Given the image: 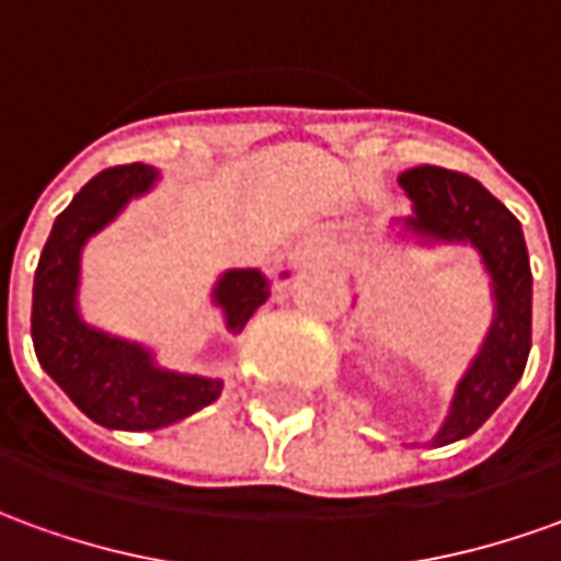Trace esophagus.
Returning a JSON list of instances; mask_svg holds the SVG:
<instances>
[{"label": "esophagus", "mask_w": 561, "mask_h": 561, "mask_svg": "<svg viewBox=\"0 0 561 561\" xmlns=\"http://www.w3.org/2000/svg\"><path fill=\"white\" fill-rule=\"evenodd\" d=\"M330 250H327V243L318 241V238H311V241L299 243V250H296V259L302 262V265H311V262H320V259L327 256Z\"/></svg>", "instance_id": "obj_1"}]
</instances>
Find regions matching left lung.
<instances>
[{
    "instance_id": "left-lung-1",
    "label": "left lung",
    "mask_w": 561,
    "mask_h": 561,
    "mask_svg": "<svg viewBox=\"0 0 561 561\" xmlns=\"http://www.w3.org/2000/svg\"><path fill=\"white\" fill-rule=\"evenodd\" d=\"M400 185L412 201L403 231L421 243H470L492 277L489 335L455 388L449 419L431 439L449 446L477 434L523 378L531 351V265L519 219L473 176L421 164L405 170Z\"/></svg>"
}]
</instances>
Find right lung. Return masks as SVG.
<instances>
[{"label":"right lung","mask_w":561,"mask_h":561,"mask_svg":"<svg viewBox=\"0 0 561 561\" xmlns=\"http://www.w3.org/2000/svg\"><path fill=\"white\" fill-rule=\"evenodd\" d=\"M158 183L149 164H122L96 173L72 198L38 256L33 280V347L42 369L67 391L81 412L112 431H158L210 405L222 393L219 378L185 376L158 366L146 345L96 330L79 314L81 250L106 229L127 201ZM272 284L259 268H231L214 287L226 330L247 327Z\"/></svg>","instance_id":"1"}]
</instances>
